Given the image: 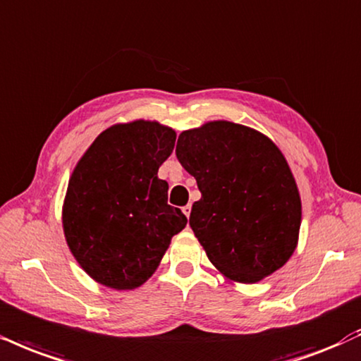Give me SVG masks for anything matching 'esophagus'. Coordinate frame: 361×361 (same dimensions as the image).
Returning a JSON list of instances; mask_svg holds the SVG:
<instances>
[{"label":"esophagus","mask_w":361,"mask_h":361,"mask_svg":"<svg viewBox=\"0 0 361 361\" xmlns=\"http://www.w3.org/2000/svg\"><path fill=\"white\" fill-rule=\"evenodd\" d=\"M181 210H183V214H185L186 216H190V214H192V205H186V207L181 208Z\"/></svg>","instance_id":"obj_1"}]
</instances>
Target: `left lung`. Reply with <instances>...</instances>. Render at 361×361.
I'll return each instance as SVG.
<instances>
[{"label":"left lung","instance_id":"obj_1","mask_svg":"<svg viewBox=\"0 0 361 361\" xmlns=\"http://www.w3.org/2000/svg\"><path fill=\"white\" fill-rule=\"evenodd\" d=\"M176 158L202 193L190 227L225 277L252 284L288 262L298 245L301 198L271 139L247 126L212 121L180 134Z\"/></svg>","mask_w":361,"mask_h":361}]
</instances>
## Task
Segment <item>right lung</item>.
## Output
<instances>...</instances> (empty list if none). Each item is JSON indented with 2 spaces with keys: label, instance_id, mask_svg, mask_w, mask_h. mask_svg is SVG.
Segmentation results:
<instances>
[{
  "label": "right lung",
  "instance_id": "right-lung-1",
  "mask_svg": "<svg viewBox=\"0 0 361 361\" xmlns=\"http://www.w3.org/2000/svg\"><path fill=\"white\" fill-rule=\"evenodd\" d=\"M176 133L151 121L116 124L99 134L73 169L62 224L80 267L107 288H139L161 262L186 216L168 205L158 169Z\"/></svg>",
  "mask_w": 361,
  "mask_h": 361
}]
</instances>
